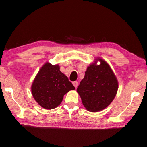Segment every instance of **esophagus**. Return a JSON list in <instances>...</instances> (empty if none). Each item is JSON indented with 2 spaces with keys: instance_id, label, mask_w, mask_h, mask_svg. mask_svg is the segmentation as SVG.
<instances>
[{
  "instance_id": "1",
  "label": "esophagus",
  "mask_w": 147,
  "mask_h": 147,
  "mask_svg": "<svg viewBox=\"0 0 147 147\" xmlns=\"http://www.w3.org/2000/svg\"><path fill=\"white\" fill-rule=\"evenodd\" d=\"M73 86L75 87H78V81H74V82H73Z\"/></svg>"
}]
</instances>
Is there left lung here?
Segmentation results:
<instances>
[{"instance_id":"left-lung-1","label":"left lung","mask_w":147,"mask_h":147,"mask_svg":"<svg viewBox=\"0 0 147 147\" xmlns=\"http://www.w3.org/2000/svg\"><path fill=\"white\" fill-rule=\"evenodd\" d=\"M100 61V64L96 65ZM118 82L107 61L100 58L87 67L85 76L77 89L83 105L91 112H97L107 108L117 94Z\"/></svg>"}]
</instances>
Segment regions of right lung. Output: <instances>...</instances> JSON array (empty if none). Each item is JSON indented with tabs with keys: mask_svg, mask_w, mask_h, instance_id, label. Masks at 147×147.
<instances>
[{
	"mask_svg": "<svg viewBox=\"0 0 147 147\" xmlns=\"http://www.w3.org/2000/svg\"><path fill=\"white\" fill-rule=\"evenodd\" d=\"M75 87L60 70L58 65L45 63L40 69L31 86L32 95L40 106L47 110L55 108L64 95Z\"/></svg>",
	"mask_w": 147,
	"mask_h": 147,
	"instance_id": "add662e5",
	"label": "right lung"
}]
</instances>
